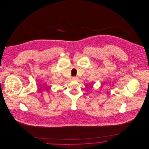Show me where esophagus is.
<instances>
[{"instance_id":"esophagus-1","label":"esophagus","mask_w":149,"mask_h":149,"mask_svg":"<svg viewBox=\"0 0 149 149\" xmlns=\"http://www.w3.org/2000/svg\"><path fill=\"white\" fill-rule=\"evenodd\" d=\"M77 79H78V77H77L73 76V77H72V80H77Z\"/></svg>"}]
</instances>
